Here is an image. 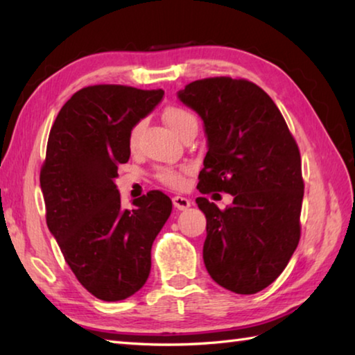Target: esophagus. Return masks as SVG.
<instances>
[{
    "instance_id": "obj_1",
    "label": "esophagus",
    "mask_w": 355,
    "mask_h": 355,
    "mask_svg": "<svg viewBox=\"0 0 355 355\" xmlns=\"http://www.w3.org/2000/svg\"><path fill=\"white\" fill-rule=\"evenodd\" d=\"M173 202V207H175L177 209H188L191 207V200L186 199V197H182V196H175L172 199Z\"/></svg>"
}]
</instances>
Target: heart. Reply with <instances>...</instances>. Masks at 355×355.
<instances>
[{"mask_svg":"<svg viewBox=\"0 0 355 355\" xmlns=\"http://www.w3.org/2000/svg\"><path fill=\"white\" fill-rule=\"evenodd\" d=\"M163 119L167 123V127H169L173 133L178 136H182L191 128H197V117L191 111L184 110L182 106L166 107V111L163 112ZM141 130H142L141 122L135 123L133 127L130 128L128 137H127L130 150H135L137 147ZM188 171H189L188 167L184 166L183 167H161V169L156 172V178H158V182L169 186V188L180 189L184 186V182H186L184 175Z\"/></svg>","mask_w":355,"mask_h":355,"instance_id":"1","label":"heart"}]
</instances>
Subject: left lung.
<instances>
[{
	"mask_svg": "<svg viewBox=\"0 0 355 355\" xmlns=\"http://www.w3.org/2000/svg\"><path fill=\"white\" fill-rule=\"evenodd\" d=\"M178 98L202 117L208 137L197 189L233 196L225 209L196 199L207 218L205 268L225 290L255 294L279 277L299 244V147L272 98L243 78L192 81Z\"/></svg>",
	"mask_w": 355,
	"mask_h": 355,
	"instance_id": "obj_1",
	"label": "left lung"
}]
</instances>
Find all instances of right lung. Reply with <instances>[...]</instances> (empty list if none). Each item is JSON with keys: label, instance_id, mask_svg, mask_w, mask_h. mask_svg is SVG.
Returning a JSON list of instances; mask_svg holds the SVG:
<instances>
[{"label": "right lung", "instance_id": "1", "mask_svg": "<svg viewBox=\"0 0 355 355\" xmlns=\"http://www.w3.org/2000/svg\"><path fill=\"white\" fill-rule=\"evenodd\" d=\"M164 91L97 84L83 87L53 123L40 169L46 225L80 284L95 297L133 296L152 268V244L172 200L148 191L123 209L114 180L128 163V131Z\"/></svg>", "mask_w": 355, "mask_h": 355}]
</instances>
